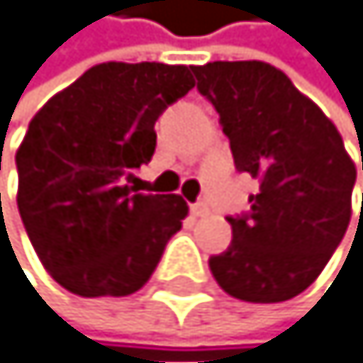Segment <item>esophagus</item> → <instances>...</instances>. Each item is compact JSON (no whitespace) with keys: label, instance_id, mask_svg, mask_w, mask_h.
<instances>
[{"label":"esophagus","instance_id":"1","mask_svg":"<svg viewBox=\"0 0 363 363\" xmlns=\"http://www.w3.org/2000/svg\"><path fill=\"white\" fill-rule=\"evenodd\" d=\"M189 211H192V215H194V218H203V215H208V203H206V201H196V203H192V206H189Z\"/></svg>","mask_w":363,"mask_h":363}]
</instances>
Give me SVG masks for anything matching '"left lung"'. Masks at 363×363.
<instances>
[{
	"mask_svg": "<svg viewBox=\"0 0 363 363\" xmlns=\"http://www.w3.org/2000/svg\"><path fill=\"white\" fill-rule=\"evenodd\" d=\"M192 71L218 111L236 169L259 180L250 211L227 218L234 238L208 259L211 273L241 301H287L313 285L343 241L354 162L334 122L280 69L250 60Z\"/></svg>",
	"mask_w": 363,
	"mask_h": 363,
	"instance_id": "left-lung-1",
	"label": "left lung"
}]
</instances>
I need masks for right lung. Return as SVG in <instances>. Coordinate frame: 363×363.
<instances>
[{
    "mask_svg": "<svg viewBox=\"0 0 363 363\" xmlns=\"http://www.w3.org/2000/svg\"><path fill=\"white\" fill-rule=\"evenodd\" d=\"M194 87L192 67L104 62L43 104L16 152L18 211L45 271L78 296H127L157 269L187 203L141 194L155 122Z\"/></svg>",
    "mask_w": 363,
    "mask_h": 363,
    "instance_id": "add662e5",
    "label": "right lung"
}]
</instances>
